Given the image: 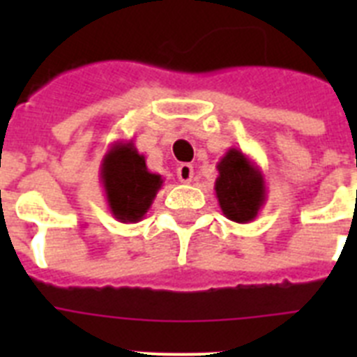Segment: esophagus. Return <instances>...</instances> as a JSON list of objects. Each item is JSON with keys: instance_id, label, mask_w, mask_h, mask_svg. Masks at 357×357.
I'll use <instances>...</instances> for the list:
<instances>
[{"instance_id": "obj_1", "label": "esophagus", "mask_w": 357, "mask_h": 357, "mask_svg": "<svg viewBox=\"0 0 357 357\" xmlns=\"http://www.w3.org/2000/svg\"><path fill=\"white\" fill-rule=\"evenodd\" d=\"M193 175H195V172H193V166H191V164L184 162V164H181L178 168H176V176H178V181H181L182 184H189V182L193 181Z\"/></svg>"}]
</instances>
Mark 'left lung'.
Segmentation results:
<instances>
[{"label":"left lung","instance_id":"obj_1","mask_svg":"<svg viewBox=\"0 0 357 357\" xmlns=\"http://www.w3.org/2000/svg\"><path fill=\"white\" fill-rule=\"evenodd\" d=\"M216 168L214 191L222 213L236 223L254 222L266 204V182L259 166L238 148H229Z\"/></svg>","mask_w":357,"mask_h":357}]
</instances>
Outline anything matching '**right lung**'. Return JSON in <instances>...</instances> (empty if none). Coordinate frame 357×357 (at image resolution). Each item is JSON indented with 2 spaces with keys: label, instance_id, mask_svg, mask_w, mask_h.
I'll return each instance as SVG.
<instances>
[{
  "label": "right lung",
  "instance_id": "right-lung-1",
  "mask_svg": "<svg viewBox=\"0 0 357 357\" xmlns=\"http://www.w3.org/2000/svg\"><path fill=\"white\" fill-rule=\"evenodd\" d=\"M100 169L110 214L121 223L141 222L155 200L162 176L148 172L144 155L132 141L110 144Z\"/></svg>",
  "mask_w": 357,
  "mask_h": 357
}]
</instances>
